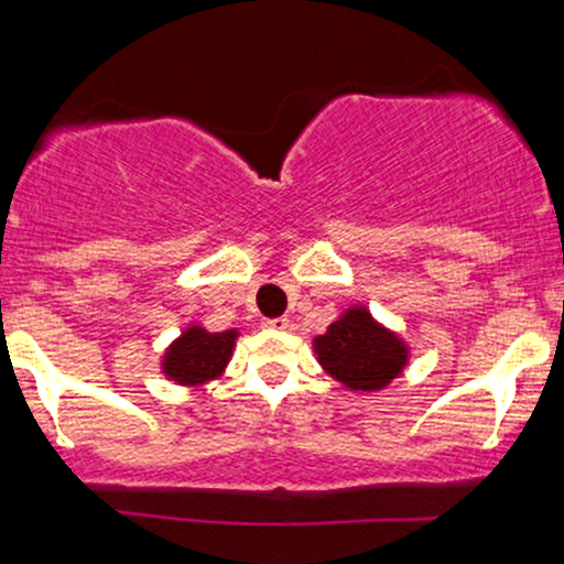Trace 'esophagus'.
Segmentation results:
<instances>
[{
  "instance_id": "esophagus-1",
  "label": "esophagus",
  "mask_w": 564,
  "mask_h": 564,
  "mask_svg": "<svg viewBox=\"0 0 564 564\" xmlns=\"http://www.w3.org/2000/svg\"><path fill=\"white\" fill-rule=\"evenodd\" d=\"M264 326L275 328V332H286V328H289V318H268V321H264Z\"/></svg>"
}]
</instances>
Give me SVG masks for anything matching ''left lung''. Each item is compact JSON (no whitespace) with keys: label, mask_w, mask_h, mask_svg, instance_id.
I'll return each mask as SVG.
<instances>
[{"label":"left lung","mask_w":564,"mask_h":564,"mask_svg":"<svg viewBox=\"0 0 564 564\" xmlns=\"http://www.w3.org/2000/svg\"><path fill=\"white\" fill-rule=\"evenodd\" d=\"M321 366L352 390H381L405 366V347L398 336L377 326L366 310H347L315 339Z\"/></svg>","instance_id":"obj_1"}]
</instances>
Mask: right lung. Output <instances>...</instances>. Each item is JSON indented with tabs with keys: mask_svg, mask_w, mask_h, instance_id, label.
<instances>
[{
	"mask_svg": "<svg viewBox=\"0 0 564 564\" xmlns=\"http://www.w3.org/2000/svg\"><path fill=\"white\" fill-rule=\"evenodd\" d=\"M236 332L209 334L193 326L164 355V373L180 384H200L215 379L230 360Z\"/></svg>",
	"mask_w": 564,
	"mask_h": 564,
	"instance_id": "right-lung-1",
	"label": "right lung"
}]
</instances>
